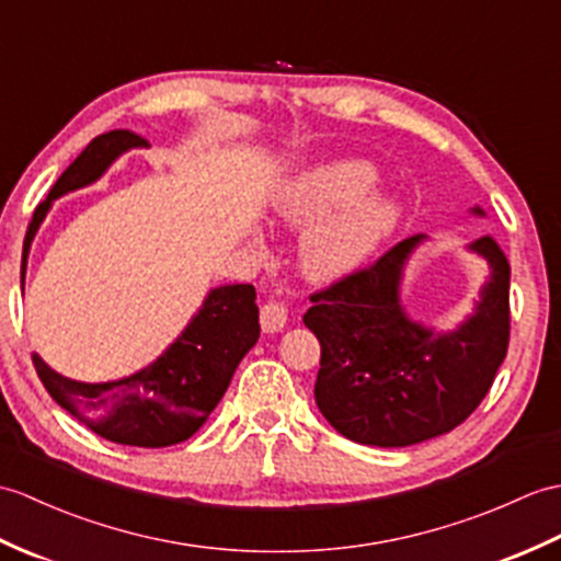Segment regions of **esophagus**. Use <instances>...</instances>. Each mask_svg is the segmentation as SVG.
Listing matches in <instances>:
<instances>
[{
	"label": "esophagus",
	"mask_w": 561,
	"mask_h": 561,
	"mask_svg": "<svg viewBox=\"0 0 561 561\" xmlns=\"http://www.w3.org/2000/svg\"><path fill=\"white\" fill-rule=\"evenodd\" d=\"M286 320H289V310H286L284 304L275 301V298H267V301L260 306V328L265 332L284 330Z\"/></svg>",
	"instance_id": "1"
}]
</instances>
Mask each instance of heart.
<instances>
[{"label":"heart","instance_id":"obj_1","mask_svg":"<svg viewBox=\"0 0 561 561\" xmlns=\"http://www.w3.org/2000/svg\"><path fill=\"white\" fill-rule=\"evenodd\" d=\"M375 184L368 164L342 162L324 167L294 191L286 215L296 221H312L344 205L332 219L308 233L301 263L310 277L334 279L358 267L399 219L394 201L373 195L360 198Z\"/></svg>","mask_w":561,"mask_h":561}]
</instances>
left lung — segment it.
Wrapping results in <instances>:
<instances>
[{"mask_svg":"<svg viewBox=\"0 0 561 561\" xmlns=\"http://www.w3.org/2000/svg\"><path fill=\"white\" fill-rule=\"evenodd\" d=\"M419 241L403 239L312 291L304 316L322 348L318 409L360 445L407 447L461 425L490 392L510 348V263L490 237L471 245L485 255L492 279L461 330L435 334L403 316L399 275Z\"/></svg>","mask_w":561,"mask_h":561,"instance_id":"1","label":"left lung"}]
</instances>
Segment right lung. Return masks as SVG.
Returning a JSON list of instances; mask_svg holds the SVG:
<instances>
[{"label": "right lung", "instance_id": "add662e5", "mask_svg": "<svg viewBox=\"0 0 561 561\" xmlns=\"http://www.w3.org/2000/svg\"><path fill=\"white\" fill-rule=\"evenodd\" d=\"M142 142L146 138L128 128H114L88 142L35 207L23 241L21 279L31 241L51 201L95 181L124 150ZM257 336L253 284H233L210 291L186 332L152 366L124 380L76 382L51 370L37 354L33 366L49 397L100 437L128 447H169L188 439L207 421Z\"/></svg>", "mask_w": 561, "mask_h": 561}]
</instances>
